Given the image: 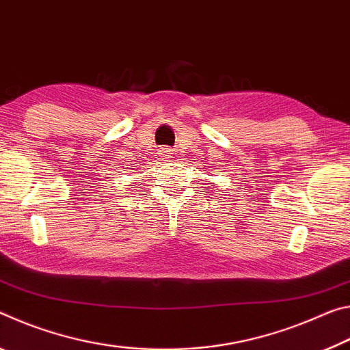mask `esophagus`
Instances as JSON below:
<instances>
[{"label":"esophagus","instance_id":"1","mask_svg":"<svg viewBox=\"0 0 350 350\" xmlns=\"http://www.w3.org/2000/svg\"><path fill=\"white\" fill-rule=\"evenodd\" d=\"M159 153L163 154V157H165V158H169L170 157V148H167V147H163L161 150H159Z\"/></svg>","mask_w":350,"mask_h":350}]
</instances>
